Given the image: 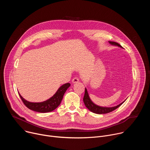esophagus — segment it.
<instances>
[{"label": "esophagus", "mask_w": 150, "mask_h": 150, "mask_svg": "<svg viewBox=\"0 0 150 150\" xmlns=\"http://www.w3.org/2000/svg\"><path fill=\"white\" fill-rule=\"evenodd\" d=\"M79 78H74V79H72V82L73 83H77V82H79Z\"/></svg>", "instance_id": "obj_1"}]
</instances>
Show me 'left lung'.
<instances>
[{
    "instance_id": "8db88e82",
    "label": "left lung",
    "mask_w": 150,
    "mask_h": 150,
    "mask_svg": "<svg viewBox=\"0 0 150 150\" xmlns=\"http://www.w3.org/2000/svg\"><path fill=\"white\" fill-rule=\"evenodd\" d=\"M109 42L111 45L117 46V47H119L123 49V47L116 42L109 41ZM126 100L125 101H123L122 103H121L120 104H118L116 106H114V107H110V108H108V107L100 106V105H98L96 104L95 103H93V101H92V100H91V98L89 96L88 91H87L86 88H85V94H84V96H83V98L84 104H85V106H86V108L92 112L93 113H96V114H99V115L108 113H110V112L115 110V109L118 108L119 106H120L126 101Z\"/></svg>"
}]
</instances>
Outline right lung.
Masks as SVG:
<instances>
[{
  "label": "right lung",
  "instance_id": "add662e5",
  "mask_svg": "<svg viewBox=\"0 0 150 150\" xmlns=\"http://www.w3.org/2000/svg\"><path fill=\"white\" fill-rule=\"evenodd\" d=\"M70 86L69 83L62 85L52 97L46 101L38 103L28 101L21 96L19 93H18L24 104L30 110L40 113H48L55 110L60 105L64 94Z\"/></svg>",
  "mask_w": 150,
  "mask_h": 150
}]
</instances>
